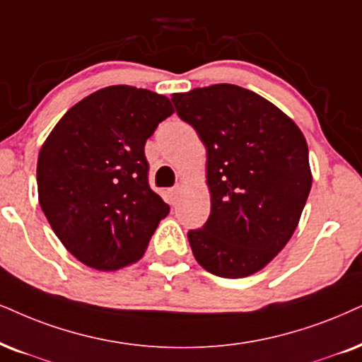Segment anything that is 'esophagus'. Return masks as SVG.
<instances>
[{
  "instance_id": "obj_1",
  "label": "esophagus",
  "mask_w": 362,
  "mask_h": 362,
  "mask_svg": "<svg viewBox=\"0 0 362 362\" xmlns=\"http://www.w3.org/2000/svg\"><path fill=\"white\" fill-rule=\"evenodd\" d=\"M182 195V187H173V189L170 190V199L173 200V202H177L178 197Z\"/></svg>"
}]
</instances>
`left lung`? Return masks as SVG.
Wrapping results in <instances>:
<instances>
[{"mask_svg":"<svg viewBox=\"0 0 362 362\" xmlns=\"http://www.w3.org/2000/svg\"><path fill=\"white\" fill-rule=\"evenodd\" d=\"M172 102L207 150L210 215L189 232L194 257L214 276H252L300 221L313 185L304 134L281 108L237 85L173 93Z\"/></svg>","mask_w":362,"mask_h":362,"instance_id":"8db88e82","label":"left lung"}]
</instances>
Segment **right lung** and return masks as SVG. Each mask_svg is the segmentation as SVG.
<instances>
[{"label":"right lung","instance_id":"add662e5","mask_svg":"<svg viewBox=\"0 0 362 362\" xmlns=\"http://www.w3.org/2000/svg\"><path fill=\"white\" fill-rule=\"evenodd\" d=\"M173 112L163 95L107 86L73 105L41 145V210L81 264L112 272L144 257L170 212L148 187L145 141Z\"/></svg>","mask_w":362,"mask_h":362}]
</instances>
